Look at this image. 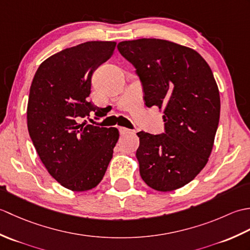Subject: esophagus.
Instances as JSON below:
<instances>
[{
    "instance_id": "esophagus-1",
    "label": "esophagus",
    "mask_w": 250,
    "mask_h": 250,
    "mask_svg": "<svg viewBox=\"0 0 250 250\" xmlns=\"http://www.w3.org/2000/svg\"><path fill=\"white\" fill-rule=\"evenodd\" d=\"M119 132H120V134H126V133H131V130H129V129H126V128H125V126H119Z\"/></svg>"
}]
</instances>
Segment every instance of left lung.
Returning a JSON list of instances; mask_svg holds the SVG:
<instances>
[{
	"instance_id": "obj_1",
	"label": "left lung",
	"mask_w": 250,
	"mask_h": 250,
	"mask_svg": "<svg viewBox=\"0 0 250 250\" xmlns=\"http://www.w3.org/2000/svg\"><path fill=\"white\" fill-rule=\"evenodd\" d=\"M118 50L136 68L147 107L162 111L166 133L141 131L136 158L150 188L184 187L206 166L219 124L220 97L209 65L199 52L158 39L125 41Z\"/></svg>"
}]
</instances>
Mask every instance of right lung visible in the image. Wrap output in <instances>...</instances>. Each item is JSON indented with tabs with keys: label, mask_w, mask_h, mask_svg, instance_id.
Returning <instances> with one entry per match:
<instances>
[{
	"label": "right lung",
	"mask_w": 250,
	"mask_h": 250,
	"mask_svg": "<svg viewBox=\"0 0 250 250\" xmlns=\"http://www.w3.org/2000/svg\"><path fill=\"white\" fill-rule=\"evenodd\" d=\"M116 44L93 41L57 52L42 63L31 83L30 137L48 173L72 191L97 187L119 139L116 128L77 122L99 109L87 101L91 77L113 55Z\"/></svg>",
	"instance_id": "1"
}]
</instances>
